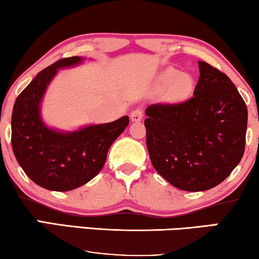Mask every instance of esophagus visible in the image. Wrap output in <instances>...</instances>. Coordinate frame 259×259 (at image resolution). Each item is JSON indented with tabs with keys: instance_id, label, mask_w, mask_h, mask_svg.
<instances>
[{
	"instance_id": "1",
	"label": "esophagus",
	"mask_w": 259,
	"mask_h": 259,
	"mask_svg": "<svg viewBox=\"0 0 259 259\" xmlns=\"http://www.w3.org/2000/svg\"><path fill=\"white\" fill-rule=\"evenodd\" d=\"M130 118L133 122H141L142 118H143V111H142V109H135V110H133Z\"/></svg>"
}]
</instances>
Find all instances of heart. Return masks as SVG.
<instances>
[{"label":"heart","mask_w":259,"mask_h":259,"mask_svg":"<svg viewBox=\"0 0 259 259\" xmlns=\"http://www.w3.org/2000/svg\"><path fill=\"white\" fill-rule=\"evenodd\" d=\"M178 71L174 68H167L159 76L158 81L161 84H169V96L175 101H180L187 98L194 89V78L189 74L182 72L177 74Z\"/></svg>","instance_id":"1"}]
</instances>
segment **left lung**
I'll return each mask as SVG.
<instances>
[{
    "label": "left lung",
    "instance_id": "1",
    "mask_svg": "<svg viewBox=\"0 0 259 259\" xmlns=\"http://www.w3.org/2000/svg\"><path fill=\"white\" fill-rule=\"evenodd\" d=\"M194 96L145 110L147 148L163 178L181 190L204 191L221 184L245 149L247 108L231 79L198 62Z\"/></svg>",
    "mask_w": 259,
    "mask_h": 259
}]
</instances>
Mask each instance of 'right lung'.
Masks as SVG:
<instances>
[{"mask_svg":"<svg viewBox=\"0 0 259 259\" xmlns=\"http://www.w3.org/2000/svg\"><path fill=\"white\" fill-rule=\"evenodd\" d=\"M72 56L39 71L17 96L12 115L14 155L25 175L39 187L69 191L92 181L103 167L108 150L129 124L128 116L71 133L50 129L42 122L39 104L57 69L81 63Z\"/></svg>","mask_w":259,"mask_h":259,"instance_id":"obj_1","label":"right lung"}]
</instances>
